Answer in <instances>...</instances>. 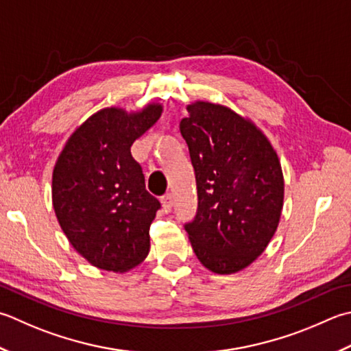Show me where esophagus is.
I'll list each match as a JSON object with an SVG mask.
<instances>
[{"label":"esophagus","instance_id":"34e87169","mask_svg":"<svg viewBox=\"0 0 351 351\" xmlns=\"http://www.w3.org/2000/svg\"><path fill=\"white\" fill-rule=\"evenodd\" d=\"M161 204H162V208L166 213H170L171 211V207H173V197H171V195H166L161 197Z\"/></svg>","mask_w":351,"mask_h":351}]
</instances>
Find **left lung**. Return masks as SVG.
<instances>
[{
    "instance_id": "obj_1",
    "label": "left lung",
    "mask_w": 351,
    "mask_h": 351,
    "mask_svg": "<svg viewBox=\"0 0 351 351\" xmlns=\"http://www.w3.org/2000/svg\"><path fill=\"white\" fill-rule=\"evenodd\" d=\"M187 111L180 130L195 167L197 213L185 231L199 262L228 276L256 262L276 234L283 170L250 119L204 100L191 101Z\"/></svg>"
}]
</instances>
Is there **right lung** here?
<instances>
[{"label":"right lung","instance_id":"add662e5","mask_svg":"<svg viewBox=\"0 0 351 351\" xmlns=\"http://www.w3.org/2000/svg\"><path fill=\"white\" fill-rule=\"evenodd\" d=\"M162 114L161 103L140 111L105 108L66 140L53 169L51 199L73 248L99 269L126 272L147 257L158 199L146 190L130 147Z\"/></svg>","mask_w":351,"mask_h":351}]
</instances>
